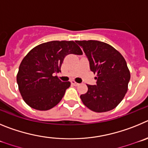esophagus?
Instances as JSON below:
<instances>
[{"mask_svg":"<svg viewBox=\"0 0 148 148\" xmlns=\"http://www.w3.org/2000/svg\"><path fill=\"white\" fill-rule=\"evenodd\" d=\"M71 83L72 84L73 86H79V83H77V82H76L75 81H74V80H72V81H71Z\"/></svg>","mask_w":148,"mask_h":148,"instance_id":"obj_1","label":"esophagus"}]
</instances>
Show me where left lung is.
Returning a JSON list of instances; mask_svg holds the SVG:
<instances>
[{
  "label": "left lung",
  "instance_id": "left-lung-1",
  "mask_svg": "<svg viewBox=\"0 0 148 148\" xmlns=\"http://www.w3.org/2000/svg\"><path fill=\"white\" fill-rule=\"evenodd\" d=\"M97 74V85H87L88 91L80 95L82 102L94 112L115 108L127 93L130 74L123 56L110 45L98 40H77Z\"/></svg>",
  "mask_w": 148,
  "mask_h": 148
}]
</instances>
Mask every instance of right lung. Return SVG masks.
Segmentation results:
<instances>
[{
    "label": "right lung",
    "instance_id": "right-lung-1",
    "mask_svg": "<svg viewBox=\"0 0 148 148\" xmlns=\"http://www.w3.org/2000/svg\"><path fill=\"white\" fill-rule=\"evenodd\" d=\"M82 54L74 41L54 40L33 48L23 59L17 82L24 102L32 108L47 110L57 106L71 82H62L56 73L60 71L68 54Z\"/></svg>",
    "mask_w": 148,
    "mask_h": 148
}]
</instances>
